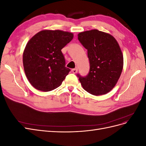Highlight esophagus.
Instances as JSON below:
<instances>
[{"mask_svg":"<svg viewBox=\"0 0 146 146\" xmlns=\"http://www.w3.org/2000/svg\"><path fill=\"white\" fill-rule=\"evenodd\" d=\"M77 71H78V69L77 68H75V69H72V72L74 74H76L77 72Z\"/></svg>","mask_w":146,"mask_h":146,"instance_id":"1","label":"esophagus"}]
</instances>
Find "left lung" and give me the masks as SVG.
Masks as SVG:
<instances>
[{"instance_id":"obj_1","label":"left lung","mask_w":146,"mask_h":146,"mask_svg":"<svg viewBox=\"0 0 146 146\" xmlns=\"http://www.w3.org/2000/svg\"><path fill=\"white\" fill-rule=\"evenodd\" d=\"M78 39L88 50L90 64L86 77L77 75L83 88L94 96L108 93L116 85L123 69L117 41L112 35L96 29L79 33Z\"/></svg>"}]
</instances>
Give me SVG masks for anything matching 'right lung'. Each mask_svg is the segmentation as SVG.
Returning a JSON list of instances; mask_svg holds the SVG:
<instances>
[{
	"instance_id": "add662e5",
	"label": "right lung",
	"mask_w": 146,
	"mask_h": 146,
	"mask_svg": "<svg viewBox=\"0 0 146 146\" xmlns=\"http://www.w3.org/2000/svg\"><path fill=\"white\" fill-rule=\"evenodd\" d=\"M72 33L44 30L31 38L23 52L28 80L36 90L47 92L59 87L70 69L65 66L61 49L72 40Z\"/></svg>"
}]
</instances>
